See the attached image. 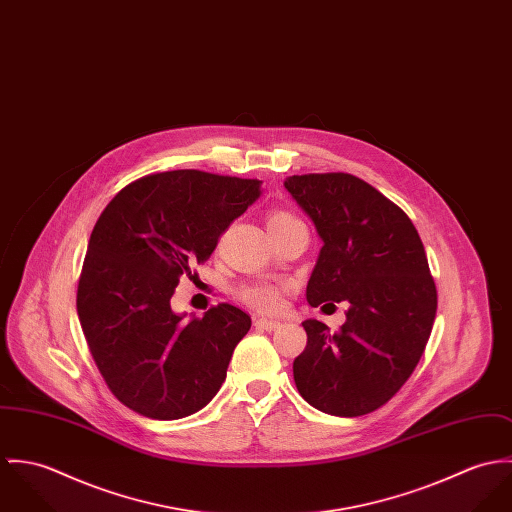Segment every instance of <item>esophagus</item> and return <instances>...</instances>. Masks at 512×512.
<instances>
[{"label":"esophagus","instance_id":"1","mask_svg":"<svg viewBox=\"0 0 512 512\" xmlns=\"http://www.w3.org/2000/svg\"><path fill=\"white\" fill-rule=\"evenodd\" d=\"M255 326L259 328V330H267V332H273V330H277V328H281L283 324L279 322V320H269V318H259V320H255Z\"/></svg>","mask_w":512,"mask_h":512}]
</instances>
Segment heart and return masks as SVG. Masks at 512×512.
Returning a JSON list of instances; mask_svg holds the SVG:
<instances>
[{
  "label": "heart",
  "mask_w": 512,
  "mask_h": 512,
  "mask_svg": "<svg viewBox=\"0 0 512 512\" xmlns=\"http://www.w3.org/2000/svg\"><path fill=\"white\" fill-rule=\"evenodd\" d=\"M292 222H296V218L290 212L277 210V212L269 214L267 228H281V226L292 224ZM239 298L245 304H249L261 312H275L281 306V288H277L273 284H247L239 290Z\"/></svg>",
  "instance_id": "obj_1"
}]
</instances>
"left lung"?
<instances>
[{
  "label": "left lung",
  "instance_id": "1",
  "mask_svg": "<svg viewBox=\"0 0 512 512\" xmlns=\"http://www.w3.org/2000/svg\"><path fill=\"white\" fill-rule=\"evenodd\" d=\"M284 188L324 243L308 304L349 306L338 334L302 322L308 343L292 365L296 389L326 414H369L412 375L434 326L438 294L424 245L397 204L353 174H294Z\"/></svg>",
  "mask_w": 512,
  "mask_h": 512
}]
</instances>
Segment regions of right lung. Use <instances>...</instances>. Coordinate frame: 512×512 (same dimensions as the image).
<instances>
[{"instance_id":"obj_1","label":"right lung","mask_w":512,"mask_h":512,"mask_svg":"<svg viewBox=\"0 0 512 512\" xmlns=\"http://www.w3.org/2000/svg\"><path fill=\"white\" fill-rule=\"evenodd\" d=\"M261 196V180L171 171L127 184L88 241L76 310L92 357L127 408L176 420L204 408L226 381L251 318L218 304L202 318L171 308L192 263Z\"/></svg>"}]
</instances>
